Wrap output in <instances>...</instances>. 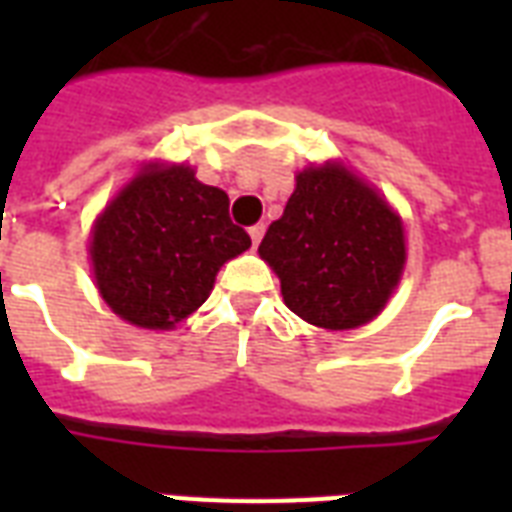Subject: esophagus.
Instances as JSON below:
<instances>
[{
  "instance_id": "obj_1",
  "label": "esophagus",
  "mask_w": 512,
  "mask_h": 512,
  "mask_svg": "<svg viewBox=\"0 0 512 512\" xmlns=\"http://www.w3.org/2000/svg\"><path fill=\"white\" fill-rule=\"evenodd\" d=\"M263 233H265V225L263 223H257L249 228V239H252V247H257L260 244V239H263Z\"/></svg>"
}]
</instances>
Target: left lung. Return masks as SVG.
<instances>
[{
    "mask_svg": "<svg viewBox=\"0 0 512 512\" xmlns=\"http://www.w3.org/2000/svg\"><path fill=\"white\" fill-rule=\"evenodd\" d=\"M292 313L324 329H353L385 308L404 271L401 220L345 167L297 175L284 215L260 241Z\"/></svg>",
    "mask_w": 512,
    "mask_h": 512,
    "instance_id": "1",
    "label": "left lung"
}]
</instances>
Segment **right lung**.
<instances>
[{
    "label": "right lung",
    "instance_id": "1",
    "mask_svg": "<svg viewBox=\"0 0 512 512\" xmlns=\"http://www.w3.org/2000/svg\"><path fill=\"white\" fill-rule=\"evenodd\" d=\"M228 204V193L199 183L185 164L140 172L92 231L95 281L111 311L146 329L191 316L220 265L252 244Z\"/></svg>",
    "mask_w": 512,
    "mask_h": 512
}]
</instances>
